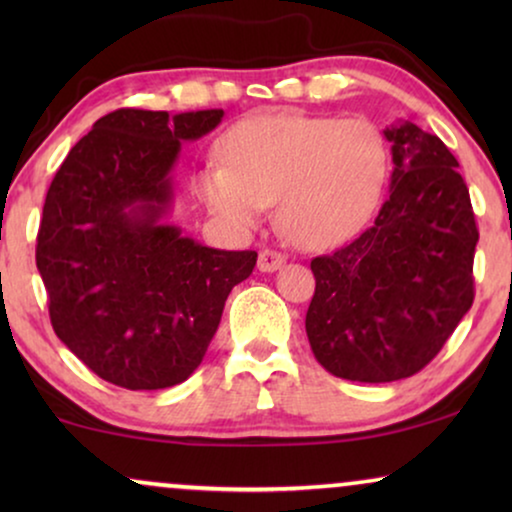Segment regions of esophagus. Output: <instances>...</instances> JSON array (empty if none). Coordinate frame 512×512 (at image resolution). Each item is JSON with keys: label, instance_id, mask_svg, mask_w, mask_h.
<instances>
[{"label": "esophagus", "instance_id": "obj_1", "mask_svg": "<svg viewBox=\"0 0 512 512\" xmlns=\"http://www.w3.org/2000/svg\"><path fill=\"white\" fill-rule=\"evenodd\" d=\"M284 263H286V256L279 254V251L263 249L261 254H258V270L261 272H277Z\"/></svg>", "mask_w": 512, "mask_h": 512}]
</instances>
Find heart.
<instances>
[{
  "mask_svg": "<svg viewBox=\"0 0 512 512\" xmlns=\"http://www.w3.org/2000/svg\"><path fill=\"white\" fill-rule=\"evenodd\" d=\"M222 160L198 172L209 212L251 230L277 200L293 244L326 249L354 237L380 205L389 174L387 139L366 118L258 114L221 139Z\"/></svg>",
  "mask_w": 512,
  "mask_h": 512,
  "instance_id": "b5f03b06",
  "label": "heart"
}]
</instances>
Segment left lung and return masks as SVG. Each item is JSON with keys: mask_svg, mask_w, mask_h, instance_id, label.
I'll list each match as a JSON object with an SVG mask.
<instances>
[{"mask_svg": "<svg viewBox=\"0 0 512 512\" xmlns=\"http://www.w3.org/2000/svg\"><path fill=\"white\" fill-rule=\"evenodd\" d=\"M384 137L387 200L366 233L314 258L305 317L321 366L368 384L415 375L440 352L473 305L478 244L468 188L440 137L401 118Z\"/></svg>", "mask_w": 512, "mask_h": 512, "instance_id": "1", "label": "left lung"}]
</instances>
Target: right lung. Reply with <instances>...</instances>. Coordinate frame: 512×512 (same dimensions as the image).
I'll list each match as a JSON object with an SVG mask.
<instances>
[{"mask_svg": "<svg viewBox=\"0 0 512 512\" xmlns=\"http://www.w3.org/2000/svg\"><path fill=\"white\" fill-rule=\"evenodd\" d=\"M221 109H118L67 153L46 193L37 268L58 338L102 380L167 389L205 359L256 251L207 247L170 221L181 144Z\"/></svg>", "mask_w": 512, "mask_h": 512, "instance_id": "obj_1", "label": "right lung"}]
</instances>
